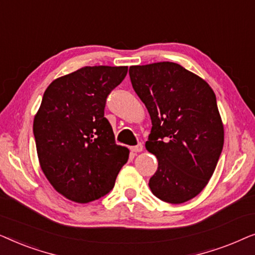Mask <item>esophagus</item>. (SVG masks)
<instances>
[{
	"label": "esophagus",
	"mask_w": 255,
	"mask_h": 255,
	"mask_svg": "<svg viewBox=\"0 0 255 255\" xmlns=\"http://www.w3.org/2000/svg\"><path fill=\"white\" fill-rule=\"evenodd\" d=\"M130 148H131V151H132V152H135V153H137V152H141L142 149H144V146H142L141 142H139V144H137L135 146H131Z\"/></svg>",
	"instance_id": "34e87169"
}]
</instances>
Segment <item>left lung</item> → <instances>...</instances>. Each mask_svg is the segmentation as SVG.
<instances>
[{
  "mask_svg": "<svg viewBox=\"0 0 255 255\" xmlns=\"http://www.w3.org/2000/svg\"><path fill=\"white\" fill-rule=\"evenodd\" d=\"M128 74L152 121L146 149L158 169L148 186L163 202L184 203L207 186L224 144L214 90L175 62L131 66Z\"/></svg>",
  "mask_w": 255,
  "mask_h": 255,
  "instance_id": "obj_1",
  "label": "left lung"
}]
</instances>
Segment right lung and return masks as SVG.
Returning <instances> with one entry per match:
<instances>
[{
    "instance_id": "right-lung-1",
    "label": "right lung",
    "mask_w": 255,
    "mask_h": 255,
    "mask_svg": "<svg viewBox=\"0 0 255 255\" xmlns=\"http://www.w3.org/2000/svg\"><path fill=\"white\" fill-rule=\"evenodd\" d=\"M127 66H86L54 80L33 121L37 153L58 193L78 203L99 200L115 186L128 149L117 145L104 108Z\"/></svg>"
}]
</instances>
